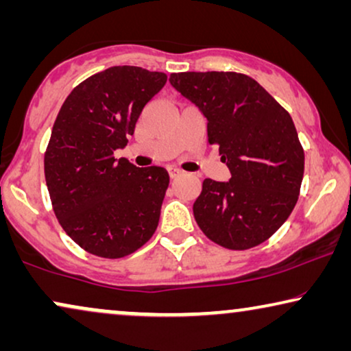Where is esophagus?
Segmentation results:
<instances>
[{
    "instance_id": "obj_1",
    "label": "esophagus",
    "mask_w": 351,
    "mask_h": 351,
    "mask_svg": "<svg viewBox=\"0 0 351 351\" xmlns=\"http://www.w3.org/2000/svg\"><path fill=\"white\" fill-rule=\"evenodd\" d=\"M167 172H169L171 179H177V177L182 176V171L180 169H176V167H169V169H167Z\"/></svg>"
}]
</instances>
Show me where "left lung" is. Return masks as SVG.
<instances>
[{
    "label": "left lung",
    "instance_id": "obj_1",
    "mask_svg": "<svg viewBox=\"0 0 351 351\" xmlns=\"http://www.w3.org/2000/svg\"><path fill=\"white\" fill-rule=\"evenodd\" d=\"M171 84L208 119V142L228 182L203 180L193 203L210 241L246 251L267 241L299 199L305 155L291 114L251 76L237 71L171 73Z\"/></svg>",
    "mask_w": 351,
    "mask_h": 351
}]
</instances>
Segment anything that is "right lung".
Masks as SVG:
<instances>
[{"instance_id":"obj_1","label":"right lung","mask_w":351,"mask_h":351,"mask_svg":"<svg viewBox=\"0 0 351 351\" xmlns=\"http://www.w3.org/2000/svg\"><path fill=\"white\" fill-rule=\"evenodd\" d=\"M166 80L141 66H110L76 86L60 107L45 153L46 185L60 227L86 252L121 258L155 233L169 174L114 160V150L128 145Z\"/></svg>"}]
</instances>
